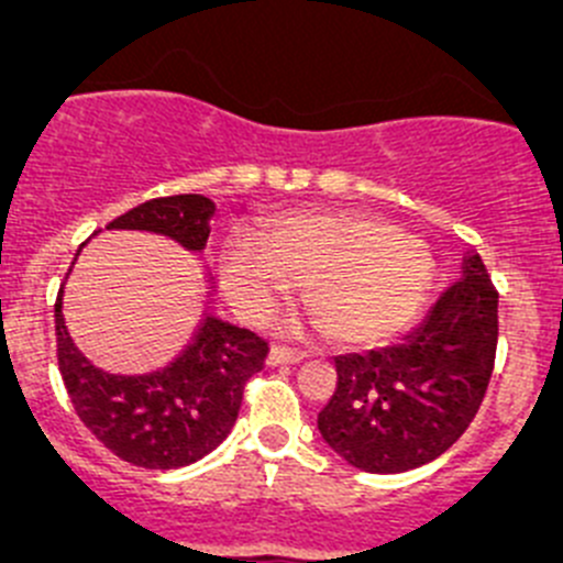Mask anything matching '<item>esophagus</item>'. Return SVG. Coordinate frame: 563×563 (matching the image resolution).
<instances>
[{
    "mask_svg": "<svg viewBox=\"0 0 563 563\" xmlns=\"http://www.w3.org/2000/svg\"><path fill=\"white\" fill-rule=\"evenodd\" d=\"M306 353L298 347H287V344H274L268 353V364H298L303 361Z\"/></svg>",
    "mask_w": 563,
    "mask_h": 563,
    "instance_id": "1",
    "label": "esophagus"
}]
</instances>
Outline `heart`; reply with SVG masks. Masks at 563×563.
<instances>
[{
	"label": "heart",
	"instance_id": "obj_1",
	"mask_svg": "<svg viewBox=\"0 0 563 563\" xmlns=\"http://www.w3.org/2000/svg\"><path fill=\"white\" fill-rule=\"evenodd\" d=\"M227 300L263 322L306 284V306L339 347H377L408 331L432 282L427 249L397 224L366 213H287L260 246L230 238L216 254Z\"/></svg>",
	"mask_w": 563,
	"mask_h": 563
}]
</instances>
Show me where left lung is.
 Segmentation results:
<instances>
[{
	"label": "left lung",
	"instance_id": "obj_1",
	"mask_svg": "<svg viewBox=\"0 0 563 563\" xmlns=\"http://www.w3.org/2000/svg\"><path fill=\"white\" fill-rule=\"evenodd\" d=\"M498 347V289L468 252L405 344L336 358V388L317 416L328 446L369 473L441 457L476 419Z\"/></svg>",
	"mask_w": 563,
	"mask_h": 563
}]
</instances>
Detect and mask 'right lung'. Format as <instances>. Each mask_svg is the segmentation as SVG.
Listing matches in <instances>:
<instances>
[{"label": "right lung", "mask_w": 563, "mask_h": 563, "mask_svg": "<svg viewBox=\"0 0 563 563\" xmlns=\"http://www.w3.org/2000/svg\"><path fill=\"white\" fill-rule=\"evenodd\" d=\"M213 210L202 194H172L136 205L106 230L155 232L188 252H202ZM54 328L59 372L76 416L111 454L139 468H183L213 452L230 435L243 388L263 369L271 350L260 333L205 314L175 358L142 372L103 369L70 339L63 287Z\"/></svg>", "instance_id": "1"}]
</instances>
